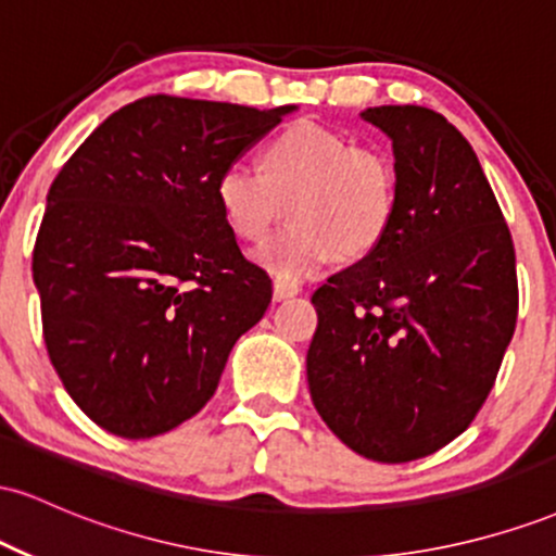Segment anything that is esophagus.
I'll use <instances>...</instances> for the list:
<instances>
[{"mask_svg": "<svg viewBox=\"0 0 556 556\" xmlns=\"http://www.w3.org/2000/svg\"><path fill=\"white\" fill-rule=\"evenodd\" d=\"M300 292L298 285L285 282V279H274V300H287V298H295Z\"/></svg>", "mask_w": 556, "mask_h": 556, "instance_id": "obj_1", "label": "esophagus"}]
</instances>
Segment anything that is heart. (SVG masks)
Returning a JSON list of instances; mask_svg holds the SVG:
<instances>
[{
  "mask_svg": "<svg viewBox=\"0 0 556 556\" xmlns=\"http://www.w3.org/2000/svg\"><path fill=\"white\" fill-rule=\"evenodd\" d=\"M216 203L238 238L258 240L290 201L292 227L253 251L285 282L311 277L342 253L361 256L384 238L397 212V172L381 151L342 132L298 123L264 149L261 172L229 164L216 177Z\"/></svg>",
  "mask_w": 556,
  "mask_h": 556,
  "instance_id": "obj_1",
  "label": "heart"
}]
</instances>
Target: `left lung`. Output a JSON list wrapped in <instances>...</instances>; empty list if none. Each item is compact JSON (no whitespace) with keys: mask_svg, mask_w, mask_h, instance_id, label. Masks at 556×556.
Returning <instances> with one entry per match:
<instances>
[{"mask_svg":"<svg viewBox=\"0 0 556 556\" xmlns=\"http://www.w3.org/2000/svg\"><path fill=\"white\" fill-rule=\"evenodd\" d=\"M397 212L366 258L311 298L318 416L368 460L442 450L486 402L518 321L515 248L473 146L426 106H371Z\"/></svg>","mask_w":556,"mask_h":556,"instance_id":"8db88e82","label":"left lung"}]
</instances>
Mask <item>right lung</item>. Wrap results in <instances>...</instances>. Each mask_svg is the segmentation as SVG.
<instances>
[{"instance_id": "add662e5", "label": "right lung", "mask_w": 556, "mask_h": 556, "mask_svg": "<svg viewBox=\"0 0 556 556\" xmlns=\"http://www.w3.org/2000/svg\"><path fill=\"white\" fill-rule=\"evenodd\" d=\"M298 106L146 96L106 117L47 195L34 248L43 342L67 394L114 437L195 416L271 303L216 177Z\"/></svg>"}]
</instances>
